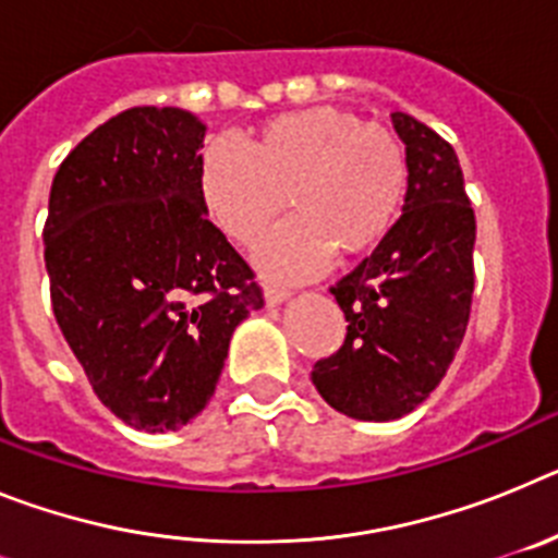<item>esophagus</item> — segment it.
I'll return each mask as SVG.
<instances>
[{"instance_id":"esophagus-1","label":"esophagus","mask_w":558,"mask_h":558,"mask_svg":"<svg viewBox=\"0 0 558 558\" xmlns=\"http://www.w3.org/2000/svg\"><path fill=\"white\" fill-rule=\"evenodd\" d=\"M288 295H290V290L276 288V284H268V288H265V302H268V307H276V304H282L284 299H288Z\"/></svg>"}]
</instances>
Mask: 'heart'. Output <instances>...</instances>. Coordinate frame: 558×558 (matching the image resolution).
<instances>
[{"label": "heart", "mask_w": 558, "mask_h": 558, "mask_svg": "<svg viewBox=\"0 0 558 558\" xmlns=\"http://www.w3.org/2000/svg\"><path fill=\"white\" fill-rule=\"evenodd\" d=\"M198 190L209 218L236 245H251L284 209L295 218L259 245L276 279H304L329 256L354 259L386 240L408 192V156L393 133L332 106L270 117L248 133L206 142Z\"/></svg>", "instance_id": "heart-1"}]
</instances>
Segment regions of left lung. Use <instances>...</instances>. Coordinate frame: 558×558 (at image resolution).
Returning <instances> with one entry per match:
<instances>
[{
    "mask_svg": "<svg viewBox=\"0 0 558 558\" xmlns=\"http://www.w3.org/2000/svg\"><path fill=\"white\" fill-rule=\"evenodd\" d=\"M405 142L408 192L386 240L329 288L347 315L343 347L313 366L335 411L391 422L418 408L450 368L475 290V211L450 142L391 113Z\"/></svg>",
    "mask_w": 558,
    "mask_h": 558,
    "instance_id": "obj_1",
    "label": "left lung"
}]
</instances>
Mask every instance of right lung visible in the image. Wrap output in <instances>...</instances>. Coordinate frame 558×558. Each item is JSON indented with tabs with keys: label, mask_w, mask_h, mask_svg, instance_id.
<instances>
[{
	"label": "right lung",
	"mask_w": 558,
	"mask_h": 558,
	"mask_svg": "<svg viewBox=\"0 0 558 558\" xmlns=\"http://www.w3.org/2000/svg\"><path fill=\"white\" fill-rule=\"evenodd\" d=\"M204 133L181 108H128L69 153L49 190L56 322L97 399L145 433L204 411L231 332L265 304L251 265L206 218Z\"/></svg>",
	"instance_id": "obj_1"
}]
</instances>
